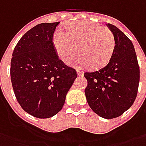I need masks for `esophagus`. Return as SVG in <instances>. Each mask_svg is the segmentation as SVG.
<instances>
[{
	"label": "esophagus",
	"instance_id": "esophagus-1",
	"mask_svg": "<svg viewBox=\"0 0 146 146\" xmlns=\"http://www.w3.org/2000/svg\"><path fill=\"white\" fill-rule=\"evenodd\" d=\"M77 75L79 76H82L84 75V72L81 71V70H77Z\"/></svg>",
	"mask_w": 146,
	"mask_h": 146
}]
</instances>
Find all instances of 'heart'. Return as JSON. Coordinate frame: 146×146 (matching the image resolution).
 <instances>
[{
    "instance_id": "heart-1",
    "label": "heart",
    "mask_w": 146,
    "mask_h": 146,
    "mask_svg": "<svg viewBox=\"0 0 146 146\" xmlns=\"http://www.w3.org/2000/svg\"><path fill=\"white\" fill-rule=\"evenodd\" d=\"M65 28L66 32L58 30L53 37L55 51L62 61L76 54L78 46L81 55L70 60V66H88L92 70H98L109 62L115 47V37L110 29L84 21L67 23Z\"/></svg>"
}]
</instances>
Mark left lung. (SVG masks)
<instances>
[{
    "label": "left lung",
    "mask_w": 146,
    "mask_h": 146,
    "mask_svg": "<svg viewBox=\"0 0 146 146\" xmlns=\"http://www.w3.org/2000/svg\"><path fill=\"white\" fill-rule=\"evenodd\" d=\"M115 40L111 58L105 67L84 74L88 104L100 117L114 119L129 109L137 98L140 69L132 41L117 27L108 23Z\"/></svg>",
    "instance_id": "8db88e82"
}]
</instances>
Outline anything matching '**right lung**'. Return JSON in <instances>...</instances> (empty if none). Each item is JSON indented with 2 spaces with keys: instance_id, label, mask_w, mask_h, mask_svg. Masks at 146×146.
Here are the masks:
<instances>
[{
  "instance_id": "obj_1",
  "label": "right lung",
  "mask_w": 146,
  "mask_h": 146,
  "mask_svg": "<svg viewBox=\"0 0 146 146\" xmlns=\"http://www.w3.org/2000/svg\"><path fill=\"white\" fill-rule=\"evenodd\" d=\"M59 22L40 23L23 36L15 46L10 76L15 97L27 113L39 119L62 109L77 77L75 69L59 60L53 36Z\"/></svg>"
}]
</instances>
